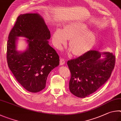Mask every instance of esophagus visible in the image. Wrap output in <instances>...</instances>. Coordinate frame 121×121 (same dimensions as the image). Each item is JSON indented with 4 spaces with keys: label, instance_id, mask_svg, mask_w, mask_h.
Segmentation results:
<instances>
[{
    "label": "esophagus",
    "instance_id": "obj_1",
    "mask_svg": "<svg viewBox=\"0 0 121 121\" xmlns=\"http://www.w3.org/2000/svg\"><path fill=\"white\" fill-rule=\"evenodd\" d=\"M65 59H64V58H61L60 59V65H64V64H65Z\"/></svg>",
    "mask_w": 121,
    "mask_h": 121
}]
</instances>
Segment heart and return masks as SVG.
<instances>
[{
    "mask_svg": "<svg viewBox=\"0 0 121 121\" xmlns=\"http://www.w3.org/2000/svg\"><path fill=\"white\" fill-rule=\"evenodd\" d=\"M67 40H70L69 46L73 54L80 56L91 49L96 35L86 23L74 22L65 25L63 30L56 29L53 33L52 42L57 48L62 47Z\"/></svg>",
    "mask_w": 121,
    "mask_h": 121,
    "instance_id": "obj_1",
    "label": "heart"
}]
</instances>
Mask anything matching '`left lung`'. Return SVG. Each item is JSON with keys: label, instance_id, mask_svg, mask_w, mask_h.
Listing matches in <instances>:
<instances>
[{"label": "left lung", "instance_id": "obj_1", "mask_svg": "<svg viewBox=\"0 0 121 121\" xmlns=\"http://www.w3.org/2000/svg\"><path fill=\"white\" fill-rule=\"evenodd\" d=\"M104 60L97 50H90L77 58L69 60L67 64L71 72L69 88L71 92L80 98H85L95 92L111 77L115 66V56L104 52Z\"/></svg>", "mask_w": 121, "mask_h": 121}]
</instances>
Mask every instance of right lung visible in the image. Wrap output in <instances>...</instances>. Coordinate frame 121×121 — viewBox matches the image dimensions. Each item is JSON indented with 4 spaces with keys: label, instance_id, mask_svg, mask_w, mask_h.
I'll use <instances>...</instances> for the list:
<instances>
[{
    "label": "right lung",
    "instance_id": "obj_1",
    "mask_svg": "<svg viewBox=\"0 0 121 121\" xmlns=\"http://www.w3.org/2000/svg\"><path fill=\"white\" fill-rule=\"evenodd\" d=\"M17 36L28 39L29 47L25 52L20 53L16 50ZM50 37L43 18L35 13L18 16L8 35V67L18 83L30 92L43 90L50 72L59 65L58 55L48 44Z\"/></svg>",
    "mask_w": 121,
    "mask_h": 121
}]
</instances>
